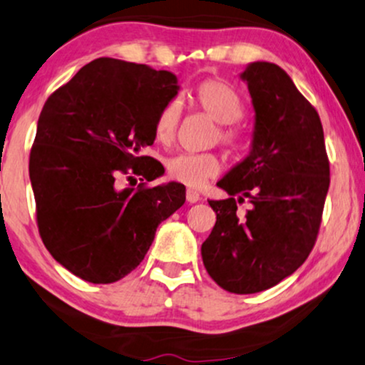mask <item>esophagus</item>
<instances>
[{"label":"esophagus","mask_w":365,"mask_h":365,"mask_svg":"<svg viewBox=\"0 0 365 365\" xmlns=\"http://www.w3.org/2000/svg\"><path fill=\"white\" fill-rule=\"evenodd\" d=\"M198 200H200V193L195 192V190H190V188H188V190H187V202H188V204H197Z\"/></svg>","instance_id":"1"}]
</instances>
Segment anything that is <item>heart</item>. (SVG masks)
I'll list each match as a JSON object with an SVG mask.
<instances>
[{
  "label": "heart",
  "mask_w": 365,
  "mask_h": 365,
  "mask_svg": "<svg viewBox=\"0 0 365 365\" xmlns=\"http://www.w3.org/2000/svg\"><path fill=\"white\" fill-rule=\"evenodd\" d=\"M193 101L207 116L219 123L217 138L230 150H236L241 138L230 124L237 123L244 114V103L241 96L232 87L220 81H205L193 92ZM180 123L178 103L163 106L155 121V135L160 143H172L177 135ZM222 161L214 153H180L167 161L170 178L177 180L190 188L204 187L210 178L219 175Z\"/></svg>",
  "instance_id": "1"
}]
</instances>
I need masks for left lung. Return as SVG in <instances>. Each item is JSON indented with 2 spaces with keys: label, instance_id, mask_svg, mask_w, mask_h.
<instances>
[{
  "label": "left lung",
  "instance_id": "1",
  "mask_svg": "<svg viewBox=\"0 0 365 365\" xmlns=\"http://www.w3.org/2000/svg\"><path fill=\"white\" fill-rule=\"evenodd\" d=\"M241 79L255 108L251 151L217 182L229 198L209 200L217 220L202 259L225 292L251 294L288 278L312 252L330 167L320 116L283 68L252 62ZM246 197L252 207L241 215Z\"/></svg>",
  "mask_w": 365,
  "mask_h": 365
}]
</instances>
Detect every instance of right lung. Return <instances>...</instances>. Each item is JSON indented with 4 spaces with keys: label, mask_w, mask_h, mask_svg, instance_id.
<instances>
[{
    "label": "right lung",
    "mask_w": 365,
    "mask_h": 365,
    "mask_svg": "<svg viewBox=\"0 0 365 365\" xmlns=\"http://www.w3.org/2000/svg\"><path fill=\"white\" fill-rule=\"evenodd\" d=\"M178 89L172 72L103 57L41 109L30 153L36 222L53 259L81 279L108 284L131 273L156 227L185 204L177 182L116 187L121 173L146 182L165 173L141 150L153 145L156 116Z\"/></svg>",
    "instance_id": "add662e5"
}]
</instances>
